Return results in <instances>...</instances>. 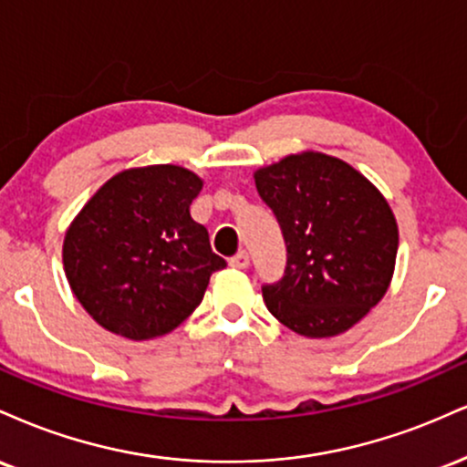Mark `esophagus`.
Segmentation results:
<instances>
[{
  "label": "esophagus",
  "mask_w": 467,
  "mask_h": 467,
  "mask_svg": "<svg viewBox=\"0 0 467 467\" xmlns=\"http://www.w3.org/2000/svg\"><path fill=\"white\" fill-rule=\"evenodd\" d=\"M229 265H232L234 268H246L249 266V254H246V251H238V254L229 260Z\"/></svg>",
  "instance_id": "1"
}]
</instances>
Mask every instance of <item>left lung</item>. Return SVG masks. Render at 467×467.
Masks as SVG:
<instances>
[{
  "mask_svg": "<svg viewBox=\"0 0 467 467\" xmlns=\"http://www.w3.org/2000/svg\"><path fill=\"white\" fill-rule=\"evenodd\" d=\"M286 243V271L262 286L266 308L301 337H337L385 297L398 223L358 170L323 152L288 155L254 174Z\"/></svg>",
  "mask_w": 467,
  "mask_h": 467,
  "instance_id": "obj_1",
  "label": "left lung"
}]
</instances>
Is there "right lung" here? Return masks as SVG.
<instances>
[{
    "mask_svg": "<svg viewBox=\"0 0 467 467\" xmlns=\"http://www.w3.org/2000/svg\"><path fill=\"white\" fill-rule=\"evenodd\" d=\"M202 181L170 163L115 174L87 201L63 243L65 275L104 330L130 341L163 337L202 301L227 262L190 216Z\"/></svg>",
    "mask_w": 467,
    "mask_h": 467,
    "instance_id": "right-lung-1",
    "label": "right lung"
}]
</instances>
